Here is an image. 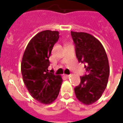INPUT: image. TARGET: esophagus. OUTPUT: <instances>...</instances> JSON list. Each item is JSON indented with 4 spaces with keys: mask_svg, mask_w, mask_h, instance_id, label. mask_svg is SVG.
<instances>
[{
    "mask_svg": "<svg viewBox=\"0 0 123 123\" xmlns=\"http://www.w3.org/2000/svg\"><path fill=\"white\" fill-rule=\"evenodd\" d=\"M70 76H71L70 74H66V75H65V76H66L67 78H69Z\"/></svg>",
    "mask_w": 123,
    "mask_h": 123,
    "instance_id": "esophagus-1",
    "label": "esophagus"
}]
</instances>
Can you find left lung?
<instances>
[{
  "label": "left lung",
  "instance_id": "left-lung-1",
  "mask_svg": "<svg viewBox=\"0 0 123 123\" xmlns=\"http://www.w3.org/2000/svg\"><path fill=\"white\" fill-rule=\"evenodd\" d=\"M79 62H85L87 74L80 77V84L74 88L76 97L84 105H91L101 98L105 90L109 65L107 55L97 38L85 32L71 31Z\"/></svg>",
  "mask_w": 123,
  "mask_h": 123
}]
</instances>
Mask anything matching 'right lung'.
<instances>
[{
	"mask_svg": "<svg viewBox=\"0 0 123 123\" xmlns=\"http://www.w3.org/2000/svg\"><path fill=\"white\" fill-rule=\"evenodd\" d=\"M59 38L58 31L45 30L37 33L26 47L21 62L25 87L35 100L45 105L56 99L62 82L61 76L48 72L49 59Z\"/></svg>",
	"mask_w": 123,
	"mask_h": 123,
	"instance_id": "add662e5",
	"label": "right lung"
}]
</instances>
